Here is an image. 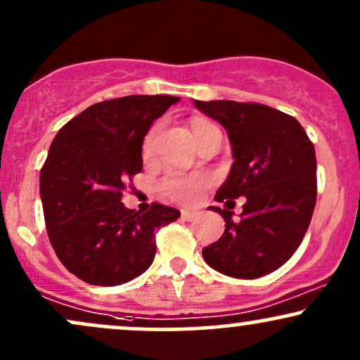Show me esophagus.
Returning a JSON list of instances; mask_svg holds the SVG:
<instances>
[{"label": "esophagus", "instance_id": "34e87169", "mask_svg": "<svg viewBox=\"0 0 360 360\" xmlns=\"http://www.w3.org/2000/svg\"><path fill=\"white\" fill-rule=\"evenodd\" d=\"M181 218H183L184 221H193V219L196 218V211L183 210V211H181Z\"/></svg>", "mask_w": 360, "mask_h": 360}]
</instances>
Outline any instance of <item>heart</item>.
Listing matches in <instances>:
<instances>
[{
	"label": "heart",
	"mask_w": 360,
	"mask_h": 360,
	"mask_svg": "<svg viewBox=\"0 0 360 360\" xmlns=\"http://www.w3.org/2000/svg\"><path fill=\"white\" fill-rule=\"evenodd\" d=\"M213 129L218 127H216L214 124L207 122V120H194L193 134L196 142L201 141V139L210 131H213ZM159 131H161V125L158 124L154 125L144 137V142H142V154H144V158H150V155L154 154ZM202 184H205V179H202V177H186L179 174H172L162 181V191L166 193L169 198L176 199V201L191 202L198 198L199 188H201Z\"/></svg>",
	"instance_id": "1"
}]
</instances>
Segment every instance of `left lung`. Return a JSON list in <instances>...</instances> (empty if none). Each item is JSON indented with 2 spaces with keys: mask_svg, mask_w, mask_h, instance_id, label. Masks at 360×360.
I'll return each mask as SVG.
<instances>
[{
  "mask_svg": "<svg viewBox=\"0 0 360 360\" xmlns=\"http://www.w3.org/2000/svg\"><path fill=\"white\" fill-rule=\"evenodd\" d=\"M194 107L226 129L233 161L211 206L224 219L218 241L202 258L219 274L258 278L287 263L309 229L317 201L314 144L295 117L262 103L194 101ZM245 196L244 213L233 198Z\"/></svg>",
  "mask_w": 360,
  "mask_h": 360,
  "instance_id": "left-lung-1",
  "label": "left lung"
}]
</instances>
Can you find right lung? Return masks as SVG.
<instances>
[{
    "label": "right lung",
    "instance_id": "1",
    "mask_svg": "<svg viewBox=\"0 0 360 360\" xmlns=\"http://www.w3.org/2000/svg\"><path fill=\"white\" fill-rule=\"evenodd\" d=\"M179 97L127 95L98 102L73 117L51 142L40 172L46 231L56 257L85 283H127L153 265L154 231L181 213L154 202L124 206V189L142 171L150 125Z\"/></svg>",
    "mask_w": 360,
    "mask_h": 360
}]
</instances>
